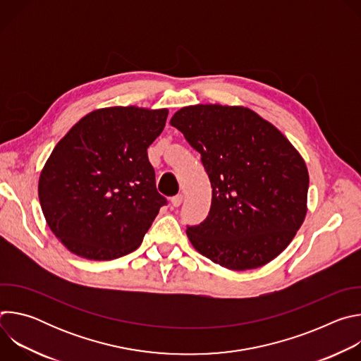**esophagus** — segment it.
<instances>
[{
	"label": "esophagus",
	"mask_w": 361,
	"mask_h": 361,
	"mask_svg": "<svg viewBox=\"0 0 361 361\" xmlns=\"http://www.w3.org/2000/svg\"><path fill=\"white\" fill-rule=\"evenodd\" d=\"M181 202H183V194H177V195L171 197V205H173V207H178Z\"/></svg>",
	"instance_id": "34e87169"
}]
</instances>
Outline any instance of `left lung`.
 Instances as JSON below:
<instances>
[{
  "instance_id": "left-lung-1",
  "label": "left lung",
  "mask_w": 361,
  "mask_h": 361,
  "mask_svg": "<svg viewBox=\"0 0 361 361\" xmlns=\"http://www.w3.org/2000/svg\"><path fill=\"white\" fill-rule=\"evenodd\" d=\"M170 124L201 154L213 187L207 219L187 227L192 247L234 271L274 260L307 214L308 171L295 147L241 106L183 107Z\"/></svg>"
}]
</instances>
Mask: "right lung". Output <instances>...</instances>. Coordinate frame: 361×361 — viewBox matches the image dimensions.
I'll return each instance as SVG.
<instances>
[{"instance_id": "right-lung-1", "label": "right lung", "mask_w": 361, "mask_h": 361, "mask_svg": "<svg viewBox=\"0 0 361 361\" xmlns=\"http://www.w3.org/2000/svg\"><path fill=\"white\" fill-rule=\"evenodd\" d=\"M167 116V109H98L57 142L38 197L49 230L73 254L113 260L141 244L167 204L147 157Z\"/></svg>"}]
</instances>
